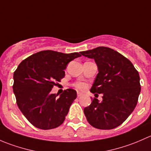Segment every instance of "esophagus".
Returning a JSON list of instances; mask_svg holds the SVG:
<instances>
[{
    "mask_svg": "<svg viewBox=\"0 0 151 151\" xmlns=\"http://www.w3.org/2000/svg\"><path fill=\"white\" fill-rule=\"evenodd\" d=\"M82 94H83V93H82L81 92H77V96H78V97L81 96H82Z\"/></svg>",
    "mask_w": 151,
    "mask_h": 151,
    "instance_id": "esophagus-1",
    "label": "esophagus"
}]
</instances>
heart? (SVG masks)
Returning a JSON list of instances; mask_svg holds the SVG:
<instances>
[{"label": "heart", "mask_w": 151, "mask_h": 151, "mask_svg": "<svg viewBox=\"0 0 151 151\" xmlns=\"http://www.w3.org/2000/svg\"><path fill=\"white\" fill-rule=\"evenodd\" d=\"M74 86L79 90H85L87 88V85L85 83H83V82H77L74 84Z\"/></svg>", "instance_id": "1"}]
</instances>
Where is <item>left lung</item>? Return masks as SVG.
I'll return each instance as SVG.
<instances>
[{
	"label": "left lung",
	"instance_id": "1",
	"mask_svg": "<svg viewBox=\"0 0 151 151\" xmlns=\"http://www.w3.org/2000/svg\"><path fill=\"white\" fill-rule=\"evenodd\" d=\"M93 58L99 73L91 92L102 93V101L92 100L84 109L88 123L99 129H112L124 122L137 104L141 87L139 75L132 62L106 47L80 52Z\"/></svg>",
	"mask_w": 151,
	"mask_h": 151
}]
</instances>
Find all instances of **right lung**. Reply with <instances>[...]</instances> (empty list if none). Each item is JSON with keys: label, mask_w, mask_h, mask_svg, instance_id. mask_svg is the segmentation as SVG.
Instances as JSON below:
<instances>
[{"label": "right lung", "mask_w": 151, "mask_h": 151, "mask_svg": "<svg viewBox=\"0 0 151 151\" xmlns=\"http://www.w3.org/2000/svg\"><path fill=\"white\" fill-rule=\"evenodd\" d=\"M80 56L44 50L19 63L14 73L13 91L19 109L35 127L47 130L63 123L77 92L67 89L58 97L52 88L64 77L67 64Z\"/></svg>", "instance_id": "add662e5"}]
</instances>
